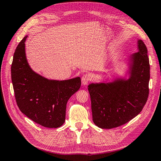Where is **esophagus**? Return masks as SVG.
Wrapping results in <instances>:
<instances>
[{
    "mask_svg": "<svg viewBox=\"0 0 161 161\" xmlns=\"http://www.w3.org/2000/svg\"><path fill=\"white\" fill-rule=\"evenodd\" d=\"M92 78L91 75L89 74H84L83 76L81 77V83L84 85H86L88 82L91 81Z\"/></svg>",
    "mask_w": 161,
    "mask_h": 161,
    "instance_id": "esophagus-1",
    "label": "esophagus"
}]
</instances>
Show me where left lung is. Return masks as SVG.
<instances>
[{
	"label": "left lung",
	"instance_id": "8db88e82",
	"mask_svg": "<svg viewBox=\"0 0 161 161\" xmlns=\"http://www.w3.org/2000/svg\"><path fill=\"white\" fill-rule=\"evenodd\" d=\"M138 47L139 52L131 57L128 80L88 86L92 120L99 128L111 129L125 124L139 114L147 102L150 66L147 47L141 40Z\"/></svg>",
	"mask_w": 161,
	"mask_h": 161
}]
</instances>
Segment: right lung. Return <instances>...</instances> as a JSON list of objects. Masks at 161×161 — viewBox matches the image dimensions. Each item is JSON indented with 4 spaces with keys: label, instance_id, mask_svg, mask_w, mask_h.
Masks as SVG:
<instances>
[{
    "label": "right lung",
    "instance_id": "add662e5",
    "mask_svg": "<svg viewBox=\"0 0 161 161\" xmlns=\"http://www.w3.org/2000/svg\"><path fill=\"white\" fill-rule=\"evenodd\" d=\"M27 38L18 44L11 67L17 105L35 123L46 128H59L65 121L67 102L80 89L81 79L48 80L33 71L26 59Z\"/></svg>",
    "mask_w": 161,
    "mask_h": 161
}]
</instances>
